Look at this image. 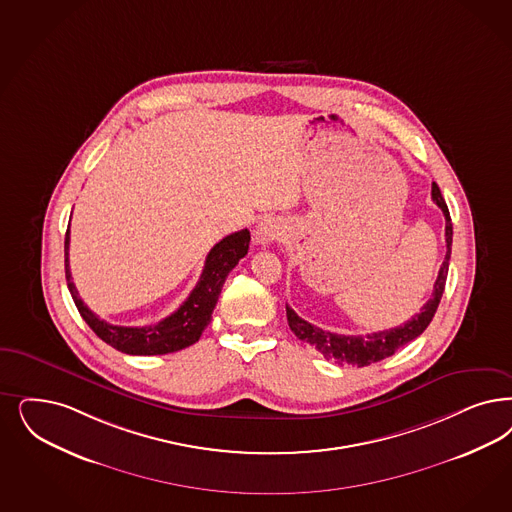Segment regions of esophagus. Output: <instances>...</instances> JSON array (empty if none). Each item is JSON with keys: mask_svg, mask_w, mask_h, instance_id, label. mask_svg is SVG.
I'll return each mask as SVG.
<instances>
[{"mask_svg": "<svg viewBox=\"0 0 512 512\" xmlns=\"http://www.w3.org/2000/svg\"><path fill=\"white\" fill-rule=\"evenodd\" d=\"M257 234H259V236H257V242H259L261 246H268V244H272L274 240L280 238L282 230H280V225H278L274 219H266L265 223H261Z\"/></svg>", "mask_w": 512, "mask_h": 512, "instance_id": "esophagus-1", "label": "esophagus"}]
</instances>
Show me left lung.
<instances>
[{
  "instance_id": "obj_1",
  "label": "left lung",
  "mask_w": 512,
  "mask_h": 512,
  "mask_svg": "<svg viewBox=\"0 0 512 512\" xmlns=\"http://www.w3.org/2000/svg\"><path fill=\"white\" fill-rule=\"evenodd\" d=\"M431 198L441 208L444 219H446V229H444L446 255H444V261H442L437 282L433 285V295H431V299L423 304L422 310L418 314H414L403 325L393 327L389 331H378V333H371V335H336V333L323 331L316 325L304 321V319L297 316V312L293 308L285 306L287 323H289L291 331L295 333L299 340L314 346L325 359H333L338 365L367 367L371 363L382 361L389 355H393L399 348H403L408 342H412L414 338L422 335L423 331L427 329V325L431 323L433 316H435L437 308H439V302H441L442 293H444V285H446V276H448L450 253H452V219H450L448 206L442 198L441 189H439L437 183H433V187H431Z\"/></svg>"
}]
</instances>
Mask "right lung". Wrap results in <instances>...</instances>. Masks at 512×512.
<instances>
[{
    "label": "right lung",
    "mask_w": 512,
    "mask_h": 512,
    "mask_svg": "<svg viewBox=\"0 0 512 512\" xmlns=\"http://www.w3.org/2000/svg\"><path fill=\"white\" fill-rule=\"evenodd\" d=\"M249 230L242 229L225 236L221 242L212 247L206 257L204 270L196 283L191 295L177 308L174 314L162 319L155 325L145 327H123L111 325L98 318L89 306L81 300L75 285L71 282L70 259V227L66 230L64 257H66V282L70 289L71 299L75 302L81 318L87 321L90 329L100 336L111 348L128 355H164L179 352L202 335L212 319L213 308L221 295L223 283L227 280L230 270L244 259L249 249Z\"/></svg>",
    "instance_id": "add662e5"
}]
</instances>
